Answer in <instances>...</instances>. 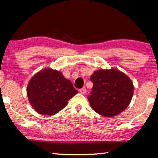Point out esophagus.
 <instances>
[{
    "label": "esophagus",
    "instance_id": "34e87169",
    "mask_svg": "<svg viewBox=\"0 0 158 158\" xmlns=\"http://www.w3.org/2000/svg\"><path fill=\"white\" fill-rule=\"evenodd\" d=\"M79 92L81 93V94H85V93H86V89H85V88H82V89H79Z\"/></svg>",
    "mask_w": 158,
    "mask_h": 158
}]
</instances>
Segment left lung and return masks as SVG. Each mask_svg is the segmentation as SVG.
Listing matches in <instances>:
<instances>
[{
    "label": "left lung",
    "mask_w": 158,
    "mask_h": 158,
    "mask_svg": "<svg viewBox=\"0 0 158 158\" xmlns=\"http://www.w3.org/2000/svg\"><path fill=\"white\" fill-rule=\"evenodd\" d=\"M92 91L88 97L98 114L112 117L127 107L133 95L134 85L126 74L116 69H100L90 77Z\"/></svg>",
    "instance_id": "obj_1"
}]
</instances>
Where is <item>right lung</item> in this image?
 I'll use <instances>...</instances> for the list:
<instances>
[{
    "label": "right lung",
    "instance_id": "1",
    "mask_svg": "<svg viewBox=\"0 0 158 158\" xmlns=\"http://www.w3.org/2000/svg\"><path fill=\"white\" fill-rule=\"evenodd\" d=\"M78 91L59 71L45 69L34 75L28 83L27 96L37 113L54 115L65 107Z\"/></svg>",
    "mask_w": 158,
    "mask_h": 158
}]
</instances>
